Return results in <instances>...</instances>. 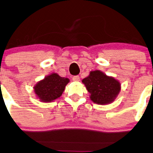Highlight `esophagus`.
<instances>
[{"label": "esophagus", "instance_id": "34e87169", "mask_svg": "<svg viewBox=\"0 0 153 153\" xmlns=\"http://www.w3.org/2000/svg\"><path fill=\"white\" fill-rule=\"evenodd\" d=\"M73 81H79L80 80V77L79 75H75L73 77Z\"/></svg>", "mask_w": 153, "mask_h": 153}]
</instances>
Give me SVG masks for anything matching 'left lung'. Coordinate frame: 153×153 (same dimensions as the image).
Returning a JSON list of instances; mask_svg holds the SVG:
<instances>
[{
  "mask_svg": "<svg viewBox=\"0 0 153 153\" xmlns=\"http://www.w3.org/2000/svg\"><path fill=\"white\" fill-rule=\"evenodd\" d=\"M82 82L90 92L91 100L99 104L111 103L121 90L119 81L100 71H91L90 75L83 79Z\"/></svg>",
  "mask_w": 153,
  "mask_h": 153,
  "instance_id": "left-lung-1",
  "label": "left lung"
}]
</instances>
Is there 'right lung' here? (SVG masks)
I'll return each instance as SVG.
<instances>
[{
	"label": "right lung",
	"instance_id": "right-lung-1",
	"mask_svg": "<svg viewBox=\"0 0 153 153\" xmlns=\"http://www.w3.org/2000/svg\"><path fill=\"white\" fill-rule=\"evenodd\" d=\"M68 82V78H62L56 73H53L36 85L34 92L42 102H52L61 96Z\"/></svg>",
	"mask_w": 153,
	"mask_h": 153
}]
</instances>
